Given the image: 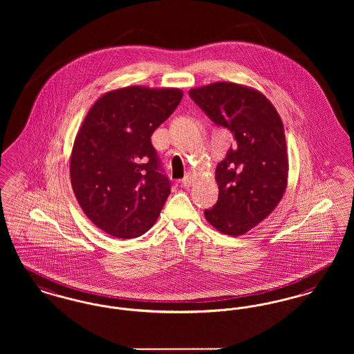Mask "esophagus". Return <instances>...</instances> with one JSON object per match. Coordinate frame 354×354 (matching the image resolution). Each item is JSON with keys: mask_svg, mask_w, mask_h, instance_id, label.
<instances>
[{"mask_svg": "<svg viewBox=\"0 0 354 354\" xmlns=\"http://www.w3.org/2000/svg\"><path fill=\"white\" fill-rule=\"evenodd\" d=\"M190 184H192V176L186 174L185 177L181 180V185L187 187V186H190Z\"/></svg>", "mask_w": 354, "mask_h": 354, "instance_id": "1", "label": "esophagus"}]
</instances>
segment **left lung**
Masks as SVG:
<instances>
[{
  "instance_id": "left-lung-1",
  "label": "left lung",
  "mask_w": 354,
  "mask_h": 354,
  "mask_svg": "<svg viewBox=\"0 0 354 354\" xmlns=\"http://www.w3.org/2000/svg\"><path fill=\"white\" fill-rule=\"evenodd\" d=\"M209 120L232 133L233 145L216 168L218 200L205 217L218 232L241 236L279 205L288 181L282 121L260 92L216 82L189 92Z\"/></svg>"
}]
</instances>
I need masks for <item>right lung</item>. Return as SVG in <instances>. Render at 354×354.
Returning a JSON list of instances; mask_svg holds the SVG:
<instances>
[{
  "mask_svg": "<svg viewBox=\"0 0 354 354\" xmlns=\"http://www.w3.org/2000/svg\"><path fill=\"white\" fill-rule=\"evenodd\" d=\"M181 98L178 89L113 91L94 104L80 128L71 157L75 198L113 237L142 236L165 205L171 183L150 137Z\"/></svg>",
  "mask_w": 354,
  "mask_h": 354,
  "instance_id": "add662e5",
  "label": "right lung"
}]
</instances>
